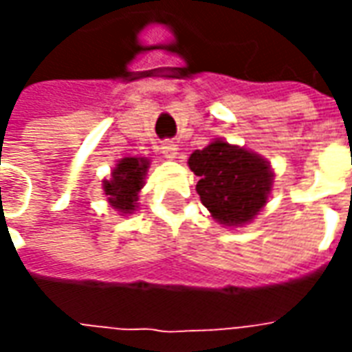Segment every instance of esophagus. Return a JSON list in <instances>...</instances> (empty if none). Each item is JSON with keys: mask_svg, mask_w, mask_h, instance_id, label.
<instances>
[{"mask_svg": "<svg viewBox=\"0 0 352 352\" xmlns=\"http://www.w3.org/2000/svg\"><path fill=\"white\" fill-rule=\"evenodd\" d=\"M160 148H162V154H164L166 158H169V160L177 158V151H179V148H177L175 141H164Z\"/></svg>", "mask_w": 352, "mask_h": 352, "instance_id": "esophagus-1", "label": "esophagus"}]
</instances>
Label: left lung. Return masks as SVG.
I'll use <instances>...</instances> for the list:
<instances>
[{"instance_id": "8db88e82", "label": "left lung", "mask_w": 352, "mask_h": 352, "mask_svg": "<svg viewBox=\"0 0 352 352\" xmlns=\"http://www.w3.org/2000/svg\"><path fill=\"white\" fill-rule=\"evenodd\" d=\"M188 166L199 177L196 190L201 204L221 224H245L267 201L273 177L270 164L245 148L213 141L194 151Z\"/></svg>"}]
</instances>
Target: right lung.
<instances>
[{
	"label": "right lung",
	"mask_w": 352,
	"mask_h": 352,
	"mask_svg": "<svg viewBox=\"0 0 352 352\" xmlns=\"http://www.w3.org/2000/svg\"><path fill=\"white\" fill-rule=\"evenodd\" d=\"M146 168L148 162L145 158H122L120 164L113 169L111 181L103 183L109 204L122 213H131L135 209L138 192L143 186Z\"/></svg>",
	"instance_id": "1"
}]
</instances>
